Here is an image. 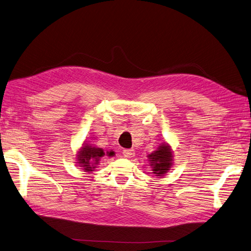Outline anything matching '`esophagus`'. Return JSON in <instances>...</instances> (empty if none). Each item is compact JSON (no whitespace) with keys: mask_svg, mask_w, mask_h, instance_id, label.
I'll list each match as a JSON object with an SVG mask.
<instances>
[{"mask_svg":"<svg viewBox=\"0 0 251 251\" xmlns=\"http://www.w3.org/2000/svg\"><path fill=\"white\" fill-rule=\"evenodd\" d=\"M123 154L126 158H132L135 156V151L133 149H127V150H124Z\"/></svg>","mask_w":251,"mask_h":251,"instance_id":"34e87169","label":"esophagus"}]
</instances>
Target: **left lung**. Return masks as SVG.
<instances>
[{"label":"left lung","instance_id":"1","mask_svg":"<svg viewBox=\"0 0 251 251\" xmlns=\"http://www.w3.org/2000/svg\"><path fill=\"white\" fill-rule=\"evenodd\" d=\"M149 159L151 161V166L153 168L154 174L161 176V175L168 172L172 165V151L169 146L162 144L158 148L154 153L150 154Z\"/></svg>","mask_w":251,"mask_h":251}]
</instances>
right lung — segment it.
Here are the masks:
<instances>
[{
  "label": "right lung",
  "mask_w": 251,
  "mask_h": 251,
  "mask_svg": "<svg viewBox=\"0 0 251 251\" xmlns=\"http://www.w3.org/2000/svg\"><path fill=\"white\" fill-rule=\"evenodd\" d=\"M104 155L103 150L100 148H93L90 144H85L79 151L78 156V163L81 168H83L86 172L93 171L95 169V165L100 162V159ZM109 156H113V151L108 153Z\"/></svg>",
  "instance_id": "right-lung-1"
}]
</instances>
